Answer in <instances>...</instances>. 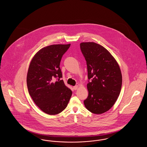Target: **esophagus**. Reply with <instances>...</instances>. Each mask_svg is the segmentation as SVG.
Segmentation results:
<instances>
[{"instance_id": "obj_1", "label": "esophagus", "mask_w": 147, "mask_h": 147, "mask_svg": "<svg viewBox=\"0 0 147 147\" xmlns=\"http://www.w3.org/2000/svg\"><path fill=\"white\" fill-rule=\"evenodd\" d=\"M78 85H76V86H73V89H74L75 90L78 89Z\"/></svg>"}]
</instances>
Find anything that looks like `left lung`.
I'll return each instance as SVG.
<instances>
[{
  "mask_svg": "<svg viewBox=\"0 0 147 147\" xmlns=\"http://www.w3.org/2000/svg\"><path fill=\"white\" fill-rule=\"evenodd\" d=\"M80 49L86 61L89 95L85 107L95 114L109 110L120 94L122 79L119 64L103 46L95 42H82Z\"/></svg>",
  "mask_w": 147,
  "mask_h": 147,
  "instance_id": "left-lung-1",
  "label": "left lung"
}]
</instances>
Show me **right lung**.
Segmentation results:
<instances>
[{
	"mask_svg": "<svg viewBox=\"0 0 147 147\" xmlns=\"http://www.w3.org/2000/svg\"><path fill=\"white\" fill-rule=\"evenodd\" d=\"M70 46L45 47L36 53L30 64L26 79L29 94L35 104L47 114L53 115L63 111L72 95L71 90L61 80L62 74L59 67L62 57Z\"/></svg>",
	"mask_w": 147,
	"mask_h": 147,
	"instance_id": "right-lung-1",
	"label": "right lung"
}]
</instances>
